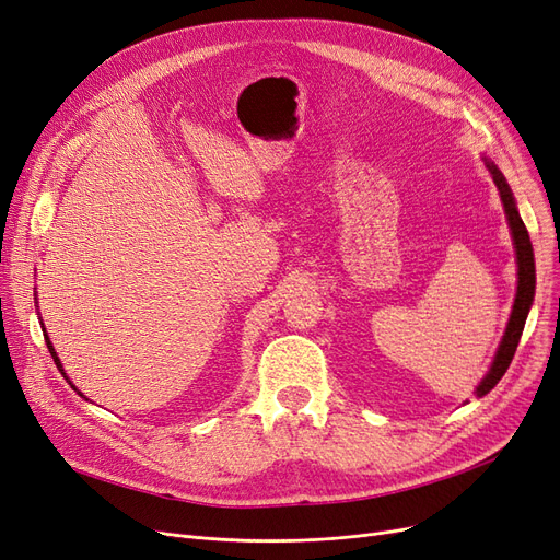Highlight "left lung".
Listing matches in <instances>:
<instances>
[{"mask_svg":"<svg viewBox=\"0 0 560 560\" xmlns=\"http://www.w3.org/2000/svg\"><path fill=\"white\" fill-rule=\"evenodd\" d=\"M487 168H489L495 186H499L505 214H508V221H510V231H512L514 248H516V262H520V283H516V298H514V306H512V316H510V323H508V329H505V337L499 346V353H495V358H493L489 374L482 378L478 389H475V392H478V397H485L487 392H491L495 387V383H499L508 371V366H510V362L516 353V346H520L528 308H530L533 295H535V260H533V246H530L528 231H526V225H524L520 212H516V205H514L512 191H510V186H508L503 173L495 168L491 161H487Z\"/></svg>","mask_w":560,"mask_h":560,"instance_id":"obj_1","label":"left lung"}]
</instances>
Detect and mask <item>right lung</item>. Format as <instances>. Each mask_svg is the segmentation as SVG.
Returning a JSON list of instances; mask_svg holds the SVG:
<instances>
[{
  "label": "right lung",
  "instance_id": "obj_1",
  "mask_svg": "<svg viewBox=\"0 0 560 560\" xmlns=\"http://www.w3.org/2000/svg\"><path fill=\"white\" fill-rule=\"evenodd\" d=\"M48 348H50V355H52V360H55V364H57V366H59V371H61V374H65V369H61V364H59V360H57V355H55V348H52V346H50V341H48ZM65 378H67V376H65ZM67 381H69V378H67ZM69 383H71V381H69Z\"/></svg>",
  "mask_w": 560,
  "mask_h": 560
}]
</instances>
